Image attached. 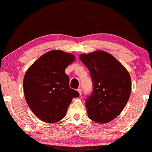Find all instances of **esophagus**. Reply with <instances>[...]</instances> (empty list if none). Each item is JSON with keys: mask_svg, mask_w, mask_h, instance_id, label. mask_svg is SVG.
I'll list each match as a JSON object with an SVG mask.
<instances>
[{"mask_svg": "<svg viewBox=\"0 0 152 152\" xmlns=\"http://www.w3.org/2000/svg\"><path fill=\"white\" fill-rule=\"evenodd\" d=\"M78 92L79 94L81 96V95L82 94V89H81V88H78Z\"/></svg>", "mask_w": 152, "mask_h": 152, "instance_id": "34e87169", "label": "esophagus"}]
</instances>
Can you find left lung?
I'll list each match as a JSON object with an SVG mask.
<instances>
[{
	"mask_svg": "<svg viewBox=\"0 0 152 152\" xmlns=\"http://www.w3.org/2000/svg\"><path fill=\"white\" fill-rule=\"evenodd\" d=\"M79 58L88 68L93 82V91L85 102L88 117L98 123L111 121L129 99V74L116 58L104 51L83 53Z\"/></svg>",
	"mask_w": 152,
	"mask_h": 152,
	"instance_id": "8db88e82",
	"label": "left lung"
}]
</instances>
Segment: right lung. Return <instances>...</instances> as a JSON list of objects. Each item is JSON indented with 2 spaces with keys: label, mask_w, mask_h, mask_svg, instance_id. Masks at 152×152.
Here are the masks:
<instances>
[{
  "label": "right lung",
  "mask_w": 152,
  "mask_h": 152,
  "mask_svg": "<svg viewBox=\"0 0 152 152\" xmlns=\"http://www.w3.org/2000/svg\"><path fill=\"white\" fill-rule=\"evenodd\" d=\"M75 60L61 50H51L31 66L23 79L27 103L39 119L46 123L58 122L66 116L73 98L79 96L70 88L65 69Z\"/></svg>",
  "instance_id": "obj_1"
}]
</instances>
